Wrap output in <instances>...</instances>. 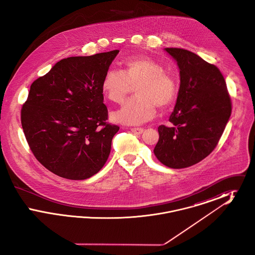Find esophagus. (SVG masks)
<instances>
[{
  "label": "esophagus",
  "mask_w": 255,
  "mask_h": 255,
  "mask_svg": "<svg viewBox=\"0 0 255 255\" xmlns=\"http://www.w3.org/2000/svg\"><path fill=\"white\" fill-rule=\"evenodd\" d=\"M131 132L135 134H140L143 133V128H131Z\"/></svg>",
  "instance_id": "34e87169"
}]
</instances>
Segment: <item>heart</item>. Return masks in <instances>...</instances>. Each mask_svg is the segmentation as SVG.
<instances>
[{"label":"heart","mask_w":255,"mask_h":255,"mask_svg":"<svg viewBox=\"0 0 255 255\" xmlns=\"http://www.w3.org/2000/svg\"><path fill=\"white\" fill-rule=\"evenodd\" d=\"M125 70L110 69L102 79L101 89L110 101L121 103L135 86L137 97L128 99L121 109L112 114V120L126 125H138L156 115L157 105H170L177 93L175 79L157 61L149 57H133L124 62Z\"/></svg>","instance_id":"b5f03b06"}]
</instances>
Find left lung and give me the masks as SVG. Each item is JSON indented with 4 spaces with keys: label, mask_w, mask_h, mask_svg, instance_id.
Here are the masks:
<instances>
[{
    "label": "left lung",
    "mask_w": 255,
    "mask_h": 255,
    "mask_svg": "<svg viewBox=\"0 0 255 255\" xmlns=\"http://www.w3.org/2000/svg\"><path fill=\"white\" fill-rule=\"evenodd\" d=\"M180 70V89L171 127L158 126L154 154L181 169L206 158L218 144L231 114V97L218 68L186 49L165 48Z\"/></svg>",
    "instance_id": "left-lung-1"
}]
</instances>
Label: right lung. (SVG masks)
<instances>
[{"label": "right lung", "mask_w": 255, "mask_h": 255, "mask_svg": "<svg viewBox=\"0 0 255 255\" xmlns=\"http://www.w3.org/2000/svg\"><path fill=\"white\" fill-rule=\"evenodd\" d=\"M119 49L57 62L31 86L21 111L26 141L55 175L86 180L103 167L120 127L107 123L101 82Z\"/></svg>", "instance_id": "right-lung-1"}]
</instances>
